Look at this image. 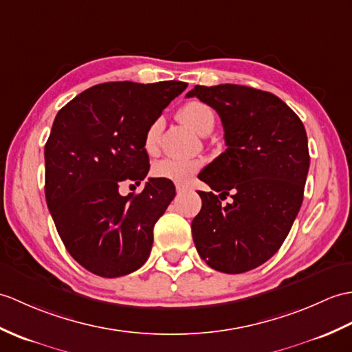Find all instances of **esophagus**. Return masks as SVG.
<instances>
[{"instance_id": "obj_1", "label": "esophagus", "mask_w": 352, "mask_h": 352, "mask_svg": "<svg viewBox=\"0 0 352 352\" xmlns=\"http://www.w3.org/2000/svg\"><path fill=\"white\" fill-rule=\"evenodd\" d=\"M175 189H177L178 193H179V192H184V190H186V186H184V184H175Z\"/></svg>"}]
</instances>
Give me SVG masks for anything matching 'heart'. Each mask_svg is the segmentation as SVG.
<instances>
[{"instance_id":"b5f03b06","label":"heart","mask_w":352,"mask_h":352,"mask_svg":"<svg viewBox=\"0 0 352 352\" xmlns=\"http://www.w3.org/2000/svg\"><path fill=\"white\" fill-rule=\"evenodd\" d=\"M179 118L186 124H189L195 132L199 135H207L214 126V112L207 103L199 100L187 102L179 109ZM162 132V120H154L146 129L144 138V146L148 153H154L157 148L159 136ZM201 160L198 159H182V157H166L159 160L153 166V174L157 178L169 179L174 183H186L196 170L201 168Z\"/></svg>"}]
</instances>
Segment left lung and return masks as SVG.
<instances>
[{"mask_svg":"<svg viewBox=\"0 0 352 352\" xmlns=\"http://www.w3.org/2000/svg\"><path fill=\"white\" fill-rule=\"evenodd\" d=\"M186 97L216 109L226 144L199 174L219 196L198 192L196 250L217 272H249L280 249L303 202L310 163L305 126L279 97L256 88L196 85ZM226 195L231 204L219 201Z\"/></svg>","mask_w":352,"mask_h":352,"instance_id":"obj_1","label":"left lung"}]
</instances>
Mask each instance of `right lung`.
I'll return each instance as SVG.
<instances>
[{
  "label": "right lung",
  "instance_id": "add662e5",
  "mask_svg": "<svg viewBox=\"0 0 352 352\" xmlns=\"http://www.w3.org/2000/svg\"><path fill=\"white\" fill-rule=\"evenodd\" d=\"M187 88L104 82L85 89L56 113L45 145V195L65 249L102 277L133 273L148 259L153 228L174 199L173 182L148 178L138 195L122 182L148 174L146 129Z\"/></svg>",
  "mask_w": 352,
  "mask_h": 352
}]
</instances>
